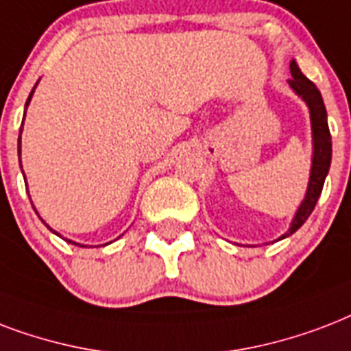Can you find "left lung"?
Returning <instances> with one entry per match:
<instances>
[{
	"label": "left lung",
	"mask_w": 351,
	"mask_h": 351,
	"mask_svg": "<svg viewBox=\"0 0 351 351\" xmlns=\"http://www.w3.org/2000/svg\"><path fill=\"white\" fill-rule=\"evenodd\" d=\"M291 77L289 78V86L293 91L302 97V100L308 104L309 115H311V130H313V165H311V176H309V184L306 197H304L302 205L298 208L297 216L293 219L291 229L287 230L286 236H291L293 232H297L304 225V221L309 218V214L313 213L315 205L320 197L322 186H324V179L328 176L331 162V135L330 128H328V115H326L324 102H322V95L317 89L308 77H304L302 71L298 69V65L295 60H291ZM280 238V240H282Z\"/></svg>",
	"instance_id": "1"
}]
</instances>
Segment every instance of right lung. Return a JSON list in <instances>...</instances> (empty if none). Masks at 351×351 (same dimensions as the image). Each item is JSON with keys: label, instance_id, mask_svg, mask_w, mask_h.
I'll return each instance as SVG.
<instances>
[{"label": "right lung", "instance_id": "right-lung-1", "mask_svg": "<svg viewBox=\"0 0 351 351\" xmlns=\"http://www.w3.org/2000/svg\"><path fill=\"white\" fill-rule=\"evenodd\" d=\"M31 97H32V91H31V95H29V99H27V102H25V110H27V106H29V102H31ZM21 126H23V124H21ZM20 138H18V156H20ZM69 243H73V241H69ZM75 245H78V243H75ZM80 247H84V245H80Z\"/></svg>", "mask_w": 351, "mask_h": 351}]
</instances>
